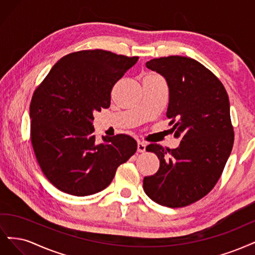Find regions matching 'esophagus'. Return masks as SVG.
<instances>
[{
    "label": "esophagus",
    "instance_id": "1",
    "mask_svg": "<svg viewBox=\"0 0 255 255\" xmlns=\"http://www.w3.org/2000/svg\"><path fill=\"white\" fill-rule=\"evenodd\" d=\"M145 149H146V144L141 141H138L137 142V152H144Z\"/></svg>",
    "mask_w": 255,
    "mask_h": 255
}]
</instances>
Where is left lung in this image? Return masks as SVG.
<instances>
[{
  "instance_id": "obj_1",
  "label": "left lung",
  "mask_w": 255,
  "mask_h": 255,
  "mask_svg": "<svg viewBox=\"0 0 255 255\" xmlns=\"http://www.w3.org/2000/svg\"><path fill=\"white\" fill-rule=\"evenodd\" d=\"M146 67L166 79V117L175 137L182 139L175 149L159 144L146 147L157 154L160 167L144 178V192L164 207H186L212 191L232 151L229 96L214 74L188 57H161L147 61Z\"/></svg>"
}]
</instances>
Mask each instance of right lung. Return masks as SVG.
Wrapping results in <instances>:
<instances>
[{"label":"right lung","mask_w":255,"mask_h":255,"mask_svg":"<svg viewBox=\"0 0 255 255\" xmlns=\"http://www.w3.org/2000/svg\"><path fill=\"white\" fill-rule=\"evenodd\" d=\"M138 57L104 50L71 53L57 62L32 95L30 139L39 165L54 186L73 196L101 192L136 151L127 134L97 143L93 112L110 106L111 90Z\"/></svg>","instance_id":"obj_1"}]
</instances>
